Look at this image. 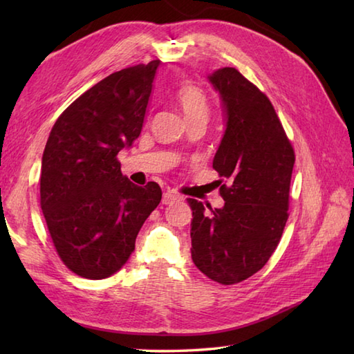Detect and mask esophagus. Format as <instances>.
Returning <instances> with one entry per match:
<instances>
[{"label":"esophagus","mask_w":354,"mask_h":354,"mask_svg":"<svg viewBox=\"0 0 354 354\" xmlns=\"http://www.w3.org/2000/svg\"><path fill=\"white\" fill-rule=\"evenodd\" d=\"M176 201H179V198L176 196V194H173V193H164V194H162V199H161V202H162L164 205L175 204Z\"/></svg>","instance_id":"obj_1"}]
</instances>
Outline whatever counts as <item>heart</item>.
<instances>
[{
    "label": "heart",
    "instance_id": "1",
    "mask_svg": "<svg viewBox=\"0 0 354 354\" xmlns=\"http://www.w3.org/2000/svg\"><path fill=\"white\" fill-rule=\"evenodd\" d=\"M176 99L187 120L208 117V100L205 94L194 85H183L178 89Z\"/></svg>",
    "mask_w": 354,
    "mask_h": 354
}]
</instances>
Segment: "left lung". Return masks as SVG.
<instances>
[{
	"instance_id": "8db88e82",
	"label": "left lung",
	"mask_w": 354,
	"mask_h": 354,
	"mask_svg": "<svg viewBox=\"0 0 354 354\" xmlns=\"http://www.w3.org/2000/svg\"><path fill=\"white\" fill-rule=\"evenodd\" d=\"M208 80L221 95L225 132L213 169L223 178L222 208L193 212L192 259L221 284L246 280L266 265L288 222L295 153L272 103L236 68L216 70Z\"/></svg>"
}]
</instances>
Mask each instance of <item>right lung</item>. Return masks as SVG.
<instances>
[{"instance_id":"obj_1","label":"right lung","mask_w":354,"mask_h":354,"mask_svg":"<svg viewBox=\"0 0 354 354\" xmlns=\"http://www.w3.org/2000/svg\"><path fill=\"white\" fill-rule=\"evenodd\" d=\"M160 59L112 73L56 120L42 155L41 208L59 257L74 274L108 278L135 250L161 202L156 183L132 184L117 155L140 137Z\"/></svg>"}]
</instances>
